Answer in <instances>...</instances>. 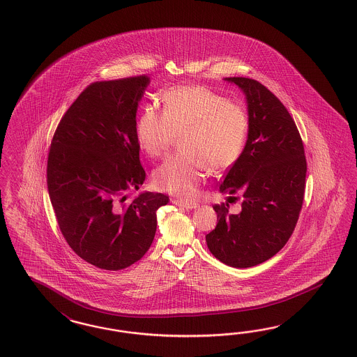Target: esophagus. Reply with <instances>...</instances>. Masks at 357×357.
I'll use <instances>...</instances> for the list:
<instances>
[{
    "instance_id": "1",
    "label": "esophagus",
    "mask_w": 357,
    "mask_h": 357,
    "mask_svg": "<svg viewBox=\"0 0 357 357\" xmlns=\"http://www.w3.org/2000/svg\"><path fill=\"white\" fill-rule=\"evenodd\" d=\"M173 202H174L176 206H181V208H184V209L187 210L196 209V208H199V204L192 202V201L174 200Z\"/></svg>"
}]
</instances>
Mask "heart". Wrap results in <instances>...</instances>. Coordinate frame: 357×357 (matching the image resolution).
<instances>
[{"mask_svg": "<svg viewBox=\"0 0 357 357\" xmlns=\"http://www.w3.org/2000/svg\"><path fill=\"white\" fill-rule=\"evenodd\" d=\"M178 134L182 153L157 166L152 182L160 191L190 200L210 169L222 173L241 156L249 117L241 105L226 102L208 87H173L162 98V112L153 105L143 107L135 122V140L147 156L158 157Z\"/></svg>", "mask_w": 357, "mask_h": 357, "instance_id": "heart-1", "label": "heart"}]
</instances>
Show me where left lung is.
<instances>
[{"instance_id": "obj_1", "label": "left lung", "mask_w": 357, "mask_h": 357, "mask_svg": "<svg viewBox=\"0 0 357 357\" xmlns=\"http://www.w3.org/2000/svg\"><path fill=\"white\" fill-rule=\"evenodd\" d=\"M225 79L245 94L249 134L219 192L238 193L243 204L238 214H229L228 204L213 206L218 225L206 235V243L222 263L249 268L278 254L293 234L303 204L307 162L285 105L255 79Z\"/></svg>"}]
</instances>
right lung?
<instances>
[{"label": "right lung", "mask_w": 357, "mask_h": 357, "mask_svg": "<svg viewBox=\"0 0 357 357\" xmlns=\"http://www.w3.org/2000/svg\"><path fill=\"white\" fill-rule=\"evenodd\" d=\"M147 76L94 82L61 117L47 158V190L72 250L98 268L117 271L139 261L156 234L162 193L142 192L146 179L135 140Z\"/></svg>", "instance_id": "1"}]
</instances>
